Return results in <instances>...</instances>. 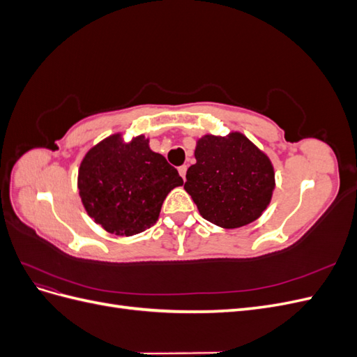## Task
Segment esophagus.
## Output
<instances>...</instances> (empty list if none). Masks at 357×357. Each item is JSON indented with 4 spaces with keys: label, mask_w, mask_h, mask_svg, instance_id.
I'll return each instance as SVG.
<instances>
[{
    "label": "esophagus",
    "mask_w": 357,
    "mask_h": 357,
    "mask_svg": "<svg viewBox=\"0 0 357 357\" xmlns=\"http://www.w3.org/2000/svg\"><path fill=\"white\" fill-rule=\"evenodd\" d=\"M186 171H188V167H186V165H181V167L178 168V172H180V176H181L183 180H186Z\"/></svg>",
    "instance_id": "obj_1"
}]
</instances>
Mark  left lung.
<instances>
[{
  "label": "left lung",
  "mask_w": 357,
  "mask_h": 357,
  "mask_svg": "<svg viewBox=\"0 0 357 357\" xmlns=\"http://www.w3.org/2000/svg\"><path fill=\"white\" fill-rule=\"evenodd\" d=\"M195 159L185 189L205 220L235 229L261 218L275 188L274 167L261 149L241 132L207 134L197 142Z\"/></svg>",
  "instance_id": "1"
}]
</instances>
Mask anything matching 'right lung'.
Masks as SVG:
<instances>
[{"label": "right lung", "instance_id": "obj_1", "mask_svg": "<svg viewBox=\"0 0 357 357\" xmlns=\"http://www.w3.org/2000/svg\"><path fill=\"white\" fill-rule=\"evenodd\" d=\"M183 178L167 159L149 147V138L126 143L113 134L84 155L77 188L84 210L102 228L131 236L155 225L168 193Z\"/></svg>", "mask_w": 357, "mask_h": 357}]
</instances>
